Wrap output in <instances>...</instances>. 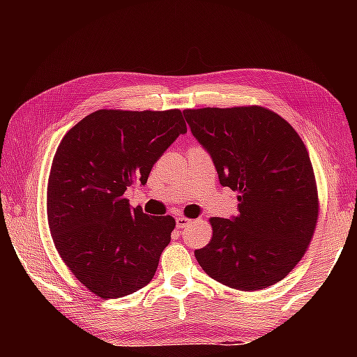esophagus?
<instances>
[{
    "label": "esophagus",
    "mask_w": 357,
    "mask_h": 357,
    "mask_svg": "<svg viewBox=\"0 0 357 357\" xmlns=\"http://www.w3.org/2000/svg\"><path fill=\"white\" fill-rule=\"evenodd\" d=\"M190 219H187V217H184V215H179V217H176V227L178 228H185V227H189L190 225Z\"/></svg>",
    "instance_id": "34e87169"
}]
</instances>
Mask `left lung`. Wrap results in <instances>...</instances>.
I'll use <instances>...</instances> for the list:
<instances>
[{
    "label": "left lung",
    "mask_w": 357,
    "mask_h": 357,
    "mask_svg": "<svg viewBox=\"0 0 357 357\" xmlns=\"http://www.w3.org/2000/svg\"><path fill=\"white\" fill-rule=\"evenodd\" d=\"M193 137L223 187L238 192L239 214L211 217L213 238L195 258L222 285L255 291L285 279L309 247L318 190L304 142L264 107L184 110Z\"/></svg>",
    "instance_id": "8db88e82"
}]
</instances>
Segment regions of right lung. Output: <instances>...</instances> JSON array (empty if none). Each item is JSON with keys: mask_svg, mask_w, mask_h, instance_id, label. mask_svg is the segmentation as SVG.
Segmentation results:
<instances>
[{"mask_svg": "<svg viewBox=\"0 0 357 357\" xmlns=\"http://www.w3.org/2000/svg\"><path fill=\"white\" fill-rule=\"evenodd\" d=\"M187 126L181 110H98L59 143L47 185L48 227L59 257L82 285L104 299L153 280L170 244L172 215H148L124 198Z\"/></svg>", "mask_w": 357, "mask_h": 357, "instance_id": "right-lung-1", "label": "right lung"}]
</instances>
